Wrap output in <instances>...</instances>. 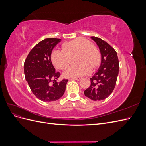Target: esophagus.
I'll use <instances>...</instances> for the list:
<instances>
[{"mask_svg":"<svg viewBox=\"0 0 146 146\" xmlns=\"http://www.w3.org/2000/svg\"><path fill=\"white\" fill-rule=\"evenodd\" d=\"M70 79H71V80H76L79 81V80H81L82 78H80V77H76V78H70Z\"/></svg>","mask_w":146,"mask_h":146,"instance_id":"34e87169","label":"esophagus"}]
</instances>
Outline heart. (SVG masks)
<instances>
[{
    "instance_id": "heart-1",
    "label": "heart",
    "mask_w": 146,
    "mask_h": 146,
    "mask_svg": "<svg viewBox=\"0 0 146 146\" xmlns=\"http://www.w3.org/2000/svg\"><path fill=\"white\" fill-rule=\"evenodd\" d=\"M78 54L76 66H70L63 72L68 78H76L86 76L91 68H98L101 63V53L93 44L84 38H78L63 44V49H55L51 53V60L56 68L64 69L70 62V56Z\"/></svg>"
}]
</instances>
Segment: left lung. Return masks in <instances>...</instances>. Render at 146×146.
I'll list each match as a JSON object with an SVG mask.
<instances>
[{
	"instance_id": "1",
	"label": "left lung",
	"mask_w": 146,
	"mask_h": 146,
	"mask_svg": "<svg viewBox=\"0 0 146 146\" xmlns=\"http://www.w3.org/2000/svg\"><path fill=\"white\" fill-rule=\"evenodd\" d=\"M91 38L98 46L101 53V64L91 78V85L84 91L92 100H102L112 93L116 86L119 63L117 53L110 44L98 37Z\"/></svg>"
}]
</instances>
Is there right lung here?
Returning a JSON list of instances; mask_svg holds the SVG:
<instances>
[{"instance_id": "1", "label": "right lung", "mask_w": 146, "mask_h": 146, "mask_svg": "<svg viewBox=\"0 0 146 146\" xmlns=\"http://www.w3.org/2000/svg\"><path fill=\"white\" fill-rule=\"evenodd\" d=\"M61 39L46 38L35 46L29 54L24 63L25 80L33 94L44 102H51L63 96L68 80L60 82V76L51 61L52 51Z\"/></svg>"}]
</instances>
